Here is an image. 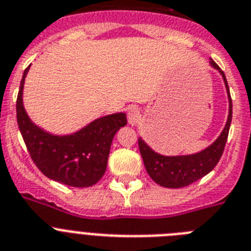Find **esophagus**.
Wrapping results in <instances>:
<instances>
[{
  "mask_svg": "<svg viewBox=\"0 0 251 251\" xmlns=\"http://www.w3.org/2000/svg\"><path fill=\"white\" fill-rule=\"evenodd\" d=\"M140 117H142L140 111L136 107H130L127 109V121H129V124L131 126H135L139 122V120H140Z\"/></svg>",
  "mask_w": 251,
  "mask_h": 251,
  "instance_id": "1",
  "label": "esophagus"
}]
</instances>
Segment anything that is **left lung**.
Here are the masks:
<instances>
[{
	"instance_id": "1",
	"label": "left lung",
	"mask_w": 251,
	"mask_h": 251,
	"mask_svg": "<svg viewBox=\"0 0 251 251\" xmlns=\"http://www.w3.org/2000/svg\"><path fill=\"white\" fill-rule=\"evenodd\" d=\"M209 64L222 75L225 85H226L227 96H228V117H227L226 125L221 132V135L205 149L187 155H162L153 151L142 138H139L138 140L145 170L151 180L163 187L178 189L204 177L216 167L225 151L229 125L232 120V100L229 96L228 84H227L225 73L213 60H210Z\"/></svg>"
}]
</instances>
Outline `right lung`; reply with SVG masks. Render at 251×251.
I'll use <instances>...</instances> for the list:
<instances>
[{
  "label": "right lung",
  "instance_id": "right-lung-1",
  "mask_svg": "<svg viewBox=\"0 0 251 251\" xmlns=\"http://www.w3.org/2000/svg\"><path fill=\"white\" fill-rule=\"evenodd\" d=\"M29 67L20 83L16 117L31 159L50 180L74 187L93 186L106 172L113 136L127 124L126 115L119 112L103 116L69 135L50 134L35 125L24 108L23 89Z\"/></svg>",
  "mask_w": 251,
  "mask_h": 251
}]
</instances>
